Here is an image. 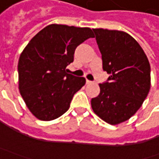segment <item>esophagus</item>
Returning a JSON list of instances; mask_svg holds the SVG:
<instances>
[{
  "mask_svg": "<svg viewBox=\"0 0 159 159\" xmlns=\"http://www.w3.org/2000/svg\"><path fill=\"white\" fill-rule=\"evenodd\" d=\"M86 82H87V84H91L92 81H91V80H86Z\"/></svg>",
  "mask_w": 159,
  "mask_h": 159,
  "instance_id": "1",
  "label": "esophagus"
}]
</instances>
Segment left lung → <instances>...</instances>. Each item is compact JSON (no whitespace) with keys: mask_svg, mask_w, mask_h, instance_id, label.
<instances>
[{"mask_svg":"<svg viewBox=\"0 0 159 159\" xmlns=\"http://www.w3.org/2000/svg\"><path fill=\"white\" fill-rule=\"evenodd\" d=\"M102 54V69L110 74L92 98L94 112L117 125L129 119L142 106L150 89V65L136 40L125 32L93 29Z\"/></svg>","mask_w":159,"mask_h":159,"instance_id":"8db88e82","label":"left lung"}]
</instances>
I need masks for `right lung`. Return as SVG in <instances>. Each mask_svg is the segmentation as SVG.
Instances as JSON below:
<instances>
[{
  "label": "right lung",
  "mask_w": 159,
  "mask_h": 159,
  "mask_svg": "<svg viewBox=\"0 0 159 159\" xmlns=\"http://www.w3.org/2000/svg\"><path fill=\"white\" fill-rule=\"evenodd\" d=\"M89 38V27L49 25L34 36L18 61L19 90L30 111L49 121L62 116L74 94L86 83L83 77L67 73L75 49Z\"/></svg>",
  "instance_id": "1"
}]
</instances>
